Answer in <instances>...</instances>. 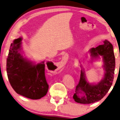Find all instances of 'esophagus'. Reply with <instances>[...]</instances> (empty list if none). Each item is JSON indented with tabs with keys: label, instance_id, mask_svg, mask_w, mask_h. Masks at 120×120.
Instances as JSON below:
<instances>
[{
	"label": "esophagus",
	"instance_id": "esophagus-1",
	"mask_svg": "<svg viewBox=\"0 0 120 120\" xmlns=\"http://www.w3.org/2000/svg\"><path fill=\"white\" fill-rule=\"evenodd\" d=\"M68 55L66 54L63 57L62 60H61V62H60V64H65L67 62V58H68V56H67Z\"/></svg>",
	"mask_w": 120,
	"mask_h": 120
}]
</instances>
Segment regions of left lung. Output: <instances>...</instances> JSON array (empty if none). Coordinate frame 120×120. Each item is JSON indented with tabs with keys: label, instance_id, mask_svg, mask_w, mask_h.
<instances>
[{
	"label": "left lung",
	"instance_id": "left-lung-1",
	"mask_svg": "<svg viewBox=\"0 0 120 120\" xmlns=\"http://www.w3.org/2000/svg\"><path fill=\"white\" fill-rule=\"evenodd\" d=\"M92 58L102 56L105 71L104 78L96 84H91L86 80L85 73L81 70L80 79L76 87L73 98L75 101L81 104H90L98 101L108 93L112 85L115 67V56L112 44L108 41L104 44L90 50Z\"/></svg>",
	"mask_w": 120,
	"mask_h": 120
}]
</instances>
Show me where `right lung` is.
I'll use <instances>...</instances> for the list:
<instances>
[{
	"label": "right lung",
	"instance_id": "1",
	"mask_svg": "<svg viewBox=\"0 0 120 120\" xmlns=\"http://www.w3.org/2000/svg\"><path fill=\"white\" fill-rule=\"evenodd\" d=\"M21 45L22 38H19L10 45L6 64L8 79L17 94L30 99H40L46 95L49 87L44 61L34 64L24 58L19 52Z\"/></svg>",
	"mask_w": 120,
	"mask_h": 120
}]
</instances>
